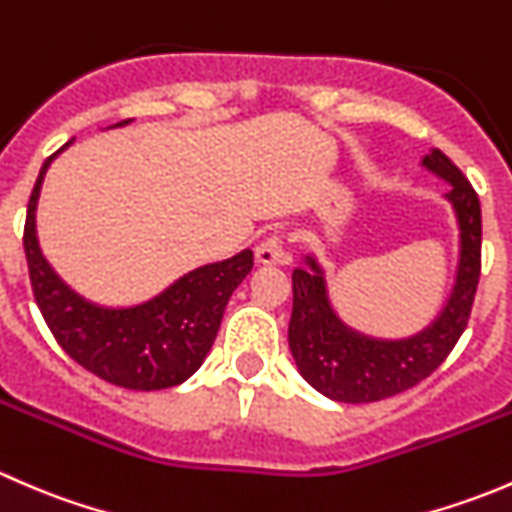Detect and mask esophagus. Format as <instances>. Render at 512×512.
<instances>
[{
	"instance_id": "obj_1",
	"label": "esophagus",
	"mask_w": 512,
	"mask_h": 512,
	"mask_svg": "<svg viewBox=\"0 0 512 512\" xmlns=\"http://www.w3.org/2000/svg\"><path fill=\"white\" fill-rule=\"evenodd\" d=\"M255 257L260 265H285L289 260L282 235H270L255 247Z\"/></svg>"
}]
</instances>
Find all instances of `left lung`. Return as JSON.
<instances>
[{
	"instance_id": "8db88e82",
	"label": "left lung",
	"mask_w": 512,
	"mask_h": 512,
	"mask_svg": "<svg viewBox=\"0 0 512 512\" xmlns=\"http://www.w3.org/2000/svg\"><path fill=\"white\" fill-rule=\"evenodd\" d=\"M421 165L451 185L443 198L456 213V282L441 314L421 332L404 339H376L342 322L329 299L324 270L312 255L292 272L289 349L297 369L319 394L342 404H371L411 389L446 361L466 332L480 280V203L476 190L453 160L433 148Z\"/></svg>"
}]
</instances>
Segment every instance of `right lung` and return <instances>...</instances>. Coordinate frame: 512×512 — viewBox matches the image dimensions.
Segmentation results:
<instances>
[{
    "label": "right lung",
    "instance_id": "add662e5",
    "mask_svg": "<svg viewBox=\"0 0 512 512\" xmlns=\"http://www.w3.org/2000/svg\"><path fill=\"white\" fill-rule=\"evenodd\" d=\"M128 121L116 123L126 126ZM66 143L64 148H69ZM32 190L24 225L29 280L51 334L76 364L108 384L158 391L183 384L200 369L218 337L227 299L250 275L252 250L188 272L153 299L133 307H103L74 292L46 262L36 237V203L51 160Z\"/></svg>",
    "mask_w": 512,
    "mask_h": 512
}]
</instances>
